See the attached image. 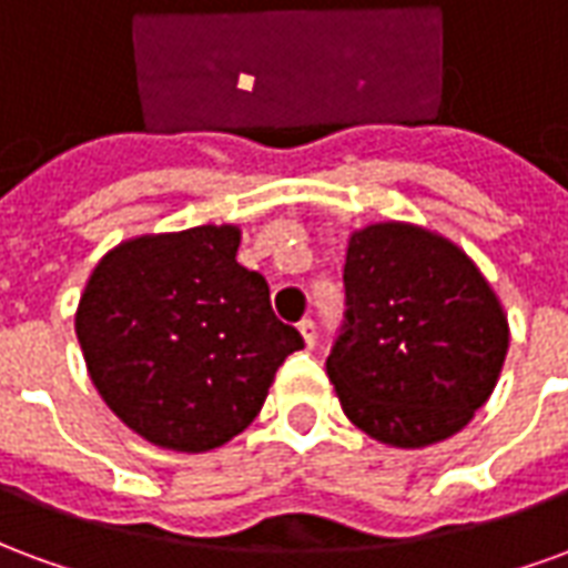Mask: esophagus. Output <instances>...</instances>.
<instances>
[{
	"mask_svg": "<svg viewBox=\"0 0 568 568\" xmlns=\"http://www.w3.org/2000/svg\"><path fill=\"white\" fill-rule=\"evenodd\" d=\"M297 332H301V337H304V344H307V346L316 344V322H313V320L297 322Z\"/></svg>",
	"mask_w": 568,
	"mask_h": 568,
	"instance_id": "34e87169",
	"label": "esophagus"
}]
</instances>
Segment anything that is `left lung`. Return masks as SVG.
<instances>
[{"instance_id":"1","label":"left lung","mask_w":568,"mask_h":568,"mask_svg":"<svg viewBox=\"0 0 568 568\" xmlns=\"http://www.w3.org/2000/svg\"><path fill=\"white\" fill-rule=\"evenodd\" d=\"M344 292L325 368L346 417L393 447L456 435L508 353V320L471 258L414 224H371L349 236Z\"/></svg>"}]
</instances>
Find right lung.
<instances>
[{"instance_id": "add662e5", "label": "right lung", "mask_w": 568, "mask_h": 568, "mask_svg": "<svg viewBox=\"0 0 568 568\" xmlns=\"http://www.w3.org/2000/svg\"><path fill=\"white\" fill-rule=\"evenodd\" d=\"M236 246L231 224L140 236L112 248L81 295L75 334L93 386L158 447L203 453L240 435L304 346Z\"/></svg>"}]
</instances>
